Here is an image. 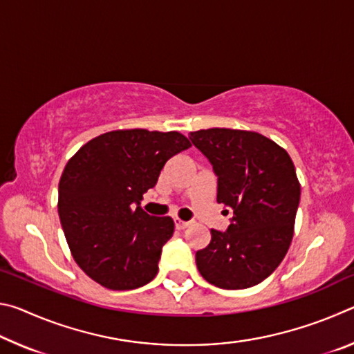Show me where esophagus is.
Masks as SVG:
<instances>
[{
	"label": "esophagus",
	"instance_id": "34e87169",
	"mask_svg": "<svg viewBox=\"0 0 354 354\" xmlns=\"http://www.w3.org/2000/svg\"><path fill=\"white\" fill-rule=\"evenodd\" d=\"M190 225V221H183V220H179V218H175V227L176 230H185V227H187Z\"/></svg>",
	"mask_w": 354,
	"mask_h": 354
}]
</instances>
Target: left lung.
I'll use <instances>...</instances> for the list:
<instances>
[{
  "label": "left lung",
  "instance_id": "8db88e82",
  "mask_svg": "<svg viewBox=\"0 0 354 354\" xmlns=\"http://www.w3.org/2000/svg\"><path fill=\"white\" fill-rule=\"evenodd\" d=\"M189 139L212 165L217 203L231 214L226 231L211 230V243L196 251L198 272L225 290L259 284L292 242L301 190L290 156L251 131L201 129Z\"/></svg>",
  "mask_w": 354,
  "mask_h": 354
}]
</instances>
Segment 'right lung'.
<instances>
[{
    "instance_id": "right-lung-1",
    "label": "right lung",
    "mask_w": 354,
    "mask_h": 354,
    "mask_svg": "<svg viewBox=\"0 0 354 354\" xmlns=\"http://www.w3.org/2000/svg\"><path fill=\"white\" fill-rule=\"evenodd\" d=\"M190 148L183 134L147 129L112 131L80 148L59 183L57 211L77 266L98 284L131 290L148 284L159 270L170 217L140 209L173 156Z\"/></svg>"
}]
</instances>
